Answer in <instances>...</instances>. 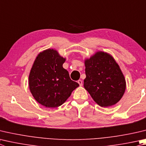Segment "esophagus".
Masks as SVG:
<instances>
[{
    "label": "esophagus",
    "mask_w": 146,
    "mask_h": 146,
    "mask_svg": "<svg viewBox=\"0 0 146 146\" xmlns=\"http://www.w3.org/2000/svg\"><path fill=\"white\" fill-rule=\"evenodd\" d=\"M78 83L79 84V85H80V86H82V85H83V82H82V81L81 80H78Z\"/></svg>",
    "instance_id": "34e87169"
}]
</instances>
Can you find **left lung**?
Masks as SVG:
<instances>
[{
  "instance_id": "left-lung-1",
  "label": "left lung",
  "mask_w": 146,
  "mask_h": 146,
  "mask_svg": "<svg viewBox=\"0 0 146 146\" xmlns=\"http://www.w3.org/2000/svg\"><path fill=\"white\" fill-rule=\"evenodd\" d=\"M86 78L84 86L102 107L117 103L126 89V80L117 63L110 54L98 52L85 60Z\"/></svg>"
}]
</instances>
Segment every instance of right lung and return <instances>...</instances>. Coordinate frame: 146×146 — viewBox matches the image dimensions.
<instances>
[{"instance_id": "right-lung-1", "label": "right lung", "mask_w": 146, "mask_h": 146, "mask_svg": "<svg viewBox=\"0 0 146 146\" xmlns=\"http://www.w3.org/2000/svg\"><path fill=\"white\" fill-rule=\"evenodd\" d=\"M65 60L54 49L44 50L34 60L29 76V88L34 99L44 107H59L79 86L63 68Z\"/></svg>"}]
</instances>
